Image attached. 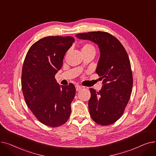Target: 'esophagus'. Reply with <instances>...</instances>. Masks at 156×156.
<instances>
[{
	"instance_id": "1",
	"label": "esophagus",
	"mask_w": 156,
	"mask_h": 156,
	"mask_svg": "<svg viewBox=\"0 0 156 156\" xmlns=\"http://www.w3.org/2000/svg\"><path fill=\"white\" fill-rule=\"evenodd\" d=\"M75 87H76V91H80V90H81V89H82V87H81V86H80L78 85H76L75 86Z\"/></svg>"
}]
</instances>
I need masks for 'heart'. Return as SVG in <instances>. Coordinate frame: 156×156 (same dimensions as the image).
Returning a JSON list of instances; mask_svg holds the SVG:
<instances>
[{
  "label": "heart",
  "instance_id": "1",
  "mask_svg": "<svg viewBox=\"0 0 156 156\" xmlns=\"http://www.w3.org/2000/svg\"><path fill=\"white\" fill-rule=\"evenodd\" d=\"M89 51H94L95 52V48L94 46L90 44H85L83 45L81 48V52H87Z\"/></svg>",
  "mask_w": 156,
  "mask_h": 156
}]
</instances>
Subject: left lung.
<instances>
[{"instance_id": "8db88e82", "label": "left lung", "mask_w": 156, "mask_h": 156, "mask_svg": "<svg viewBox=\"0 0 156 156\" xmlns=\"http://www.w3.org/2000/svg\"><path fill=\"white\" fill-rule=\"evenodd\" d=\"M76 37L90 40L99 47L96 73L103 79V85L99 92L90 89L88 109L97 124L111 125L122 115L132 91L133 76L128 54L119 41L107 32L90 31Z\"/></svg>"}]
</instances>
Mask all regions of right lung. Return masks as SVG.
I'll use <instances>...</instances> for the list:
<instances>
[{
  "mask_svg": "<svg viewBox=\"0 0 156 156\" xmlns=\"http://www.w3.org/2000/svg\"><path fill=\"white\" fill-rule=\"evenodd\" d=\"M74 42L70 36L41 38L29 48L23 62L21 87L24 101L37 119L48 126H60L70 116L75 87L72 83L61 87L55 75Z\"/></svg>",
  "mask_w": 156,
  "mask_h": 156,
  "instance_id": "obj_1",
  "label": "right lung"
}]
</instances>
